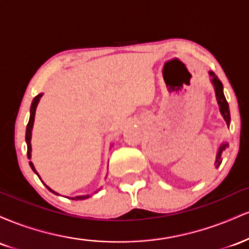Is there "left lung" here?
<instances>
[{
  "mask_svg": "<svg viewBox=\"0 0 249 249\" xmlns=\"http://www.w3.org/2000/svg\"><path fill=\"white\" fill-rule=\"evenodd\" d=\"M211 77H212V79H211V82H212L213 87H214V91H215V97H216V102H218L219 107H220V113H221L222 117H224V119L226 121V124L230 126V123H231V115H230V107H228V103L226 101L225 98V95H224V88H222V83L219 81V78L216 77L214 73L211 71L210 72ZM228 146V144H224L220 145L219 150H218V153H216V158H215V167L218 168L220 166V164H221L222 159H221V154L224 151L226 150V147Z\"/></svg>",
  "mask_w": 249,
  "mask_h": 249,
  "instance_id": "left-lung-1",
  "label": "left lung"
}]
</instances>
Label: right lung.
I'll use <instances>...</instances> for the list:
<instances>
[{
  "label": "right lung",
  "instance_id": "right-lung-1",
  "mask_svg": "<svg viewBox=\"0 0 249 249\" xmlns=\"http://www.w3.org/2000/svg\"><path fill=\"white\" fill-rule=\"evenodd\" d=\"M42 97V93H39V95H37L35 98L33 99V103H31V107H30V118H29V122H28V125H27V131H25V142H27V147H28V151H27V156H28V159H31V131H33V126H34V121H35V112H36V107H37V104H38V102H39V98H41ZM29 165H30V167L33 168V171L34 172H35L37 176H38V173H37V171L35 170V166H34V164L31 161H29ZM38 178H39V176H38ZM41 179V178H39ZM45 185V184H44ZM45 186H47V185H45ZM47 188L49 191H51V192L53 193H55V194H58V193H56L55 191H53L51 190L50 187H48L47 186ZM89 194H87V196H75V198H69V199H72V200H84V199H87V198H89Z\"/></svg>",
  "mask_w": 249,
  "mask_h": 249
}]
</instances>
